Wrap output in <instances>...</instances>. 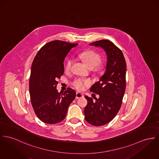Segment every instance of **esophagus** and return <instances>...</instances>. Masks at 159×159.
I'll return each instance as SVG.
<instances>
[{
  "label": "esophagus",
  "mask_w": 159,
  "mask_h": 159,
  "mask_svg": "<svg viewBox=\"0 0 159 159\" xmlns=\"http://www.w3.org/2000/svg\"><path fill=\"white\" fill-rule=\"evenodd\" d=\"M83 97H84V94L82 93H80V92L76 93V99H79Z\"/></svg>",
  "instance_id": "obj_1"
}]
</instances>
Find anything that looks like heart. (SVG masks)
Segmentation results:
<instances>
[{
    "label": "heart",
    "instance_id": "heart-1",
    "mask_svg": "<svg viewBox=\"0 0 159 159\" xmlns=\"http://www.w3.org/2000/svg\"><path fill=\"white\" fill-rule=\"evenodd\" d=\"M80 57L85 62L89 68L99 69L102 67V65L99 63L101 60V55L94 51H87L80 54ZM72 64V60L68 59L65 65V68L66 71H70L71 70ZM72 85L75 88L79 90H84L87 88L91 84V81L89 79L84 78H75L72 82Z\"/></svg>",
    "mask_w": 159,
    "mask_h": 159
}]
</instances>
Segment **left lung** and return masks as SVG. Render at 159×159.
Returning a JSON list of instances; mask_svg holds the SVG:
<instances>
[{
	"label": "left lung",
	"instance_id": "8db88e82",
	"mask_svg": "<svg viewBox=\"0 0 159 159\" xmlns=\"http://www.w3.org/2000/svg\"><path fill=\"white\" fill-rule=\"evenodd\" d=\"M89 45L102 48L107 55L104 74L90 89L99 98L93 94L94 101L92 98L85 96L88 101L84 110L85 120L94 126H101L116 116L122 105L125 89L126 63L122 51L111 41L102 39Z\"/></svg>",
	"mask_w": 159,
	"mask_h": 159
}]
</instances>
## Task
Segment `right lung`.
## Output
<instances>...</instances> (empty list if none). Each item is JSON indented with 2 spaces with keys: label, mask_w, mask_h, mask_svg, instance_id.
Wrapping results in <instances>:
<instances>
[{
  "label": "right lung",
  "mask_w": 159,
  "mask_h": 159,
  "mask_svg": "<svg viewBox=\"0 0 159 159\" xmlns=\"http://www.w3.org/2000/svg\"><path fill=\"white\" fill-rule=\"evenodd\" d=\"M77 45L55 40L43 46L33 61L29 80L32 106L38 118L45 123L57 124L66 117L76 96L71 88L58 92V79L64 73L63 61L71 49Z\"/></svg>",
  "instance_id": "add662e5"
}]
</instances>
